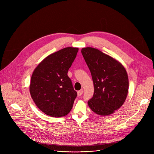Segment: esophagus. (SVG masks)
I'll use <instances>...</instances> for the list:
<instances>
[{
    "label": "esophagus",
    "instance_id": "34e87169",
    "mask_svg": "<svg viewBox=\"0 0 154 154\" xmlns=\"http://www.w3.org/2000/svg\"><path fill=\"white\" fill-rule=\"evenodd\" d=\"M83 90H81L77 91V95H78V96H80L83 94Z\"/></svg>",
    "mask_w": 154,
    "mask_h": 154
}]
</instances>
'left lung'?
Segmentation results:
<instances>
[{
	"mask_svg": "<svg viewBox=\"0 0 154 154\" xmlns=\"http://www.w3.org/2000/svg\"><path fill=\"white\" fill-rule=\"evenodd\" d=\"M81 52L91 72L94 95L88 102L98 115L113 114L124 103L128 91V78L124 66L100 51L82 48Z\"/></svg>",
	"mask_w": 154,
	"mask_h": 154,
	"instance_id": "obj_1",
	"label": "left lung"
}]
</instances>
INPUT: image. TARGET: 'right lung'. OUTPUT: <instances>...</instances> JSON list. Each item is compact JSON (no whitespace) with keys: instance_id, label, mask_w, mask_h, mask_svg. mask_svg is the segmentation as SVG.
<instances>
[{"instance_id":"1","label":"right lung","mask_w":154,"mask_h":154,"mask_svg":"<svg viewBox=\"0 0 154 154\" xmlns=\"http://www.w3.org/2000/svg\"><path fill=\"white\" fill-rule=\"evenodd\" d=\"M79 48L68 47L44 59L33 72L30 93L41 112L51 117L68 115L77 93L74 90L68 72Z\"/></svg>"}]
</instances>
